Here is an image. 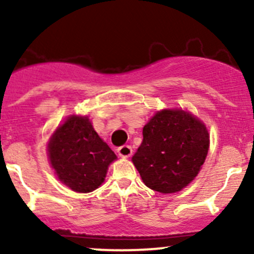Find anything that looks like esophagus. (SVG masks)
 Returning <instances> with one entry per match:
<instances>
[{
  "label": "esophagus",
  "instance_id": "esophagus-1",
  "mask_svg": "<svg viewBox=\"0 0 254 254\" xmlns=\"http://www.w3.org/2000/svg\"><path fill=\"white\" fill-rule=\"evenodd\" d=\"M118 153H119L120 157H130L132 153L131 146L129 145H123L118 148Z\"/></svg>",
  "mask_w": 254,
  "mask_h": 254
}]
</instances>
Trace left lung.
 Instances as JSON below:
<instances>
[{"mask_svg":"<svg viewBox=\"0 0 254 254\" xmlns=\"http://www.w3.org/2000/svg\"><path fill=\"white\" fill-rule=\"evenodd\" d=\"M142 136L132 162L148 188L165 194L179 191L195 178L210 143L205 125L182 109L156 113Z\"/></svg>","mask_w":254,"mask_h":254,"instance_id":"8db88e82","label":"left lung"}]
</instances>
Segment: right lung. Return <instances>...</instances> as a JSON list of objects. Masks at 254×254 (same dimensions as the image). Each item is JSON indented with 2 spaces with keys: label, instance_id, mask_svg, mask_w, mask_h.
I'll use <instances>...</instances> for the list:
<instances>
[{
  "label": "right lung",
  "instance_id": "right-lung-1",
  "mask_svg": "<svg viewBox=\"0 0 254 254\" xmlns=\"http://www.w3.org/2000/svg\"><path fill=\"white\" fill-rule=\"evenodd\" d=\"M49 158L59 179L78 193H89L106 178L117 158L87 117H70L49 142Z\"/></svg>",
  "mask_w": 254,
  "mask_h": 254
}]
</instances>
